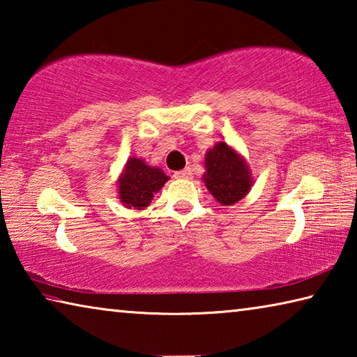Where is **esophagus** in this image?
Segmentation results:
<instances>
[{"instance_id": "obj_1", "label": "esophagus", "mask_w": 357, "mask_h": 357, "mask_svg": "<svg viewBox=\"0 0 357 357\" xmlns=\"http://www.w3.org/2000/svg\"><path fill=\"white\" fill-rule=\"evenodd\" d=\"M173 176L176 179H189L192 176V170H190V168H184V170L174 172Z\"/></svg>"}]
</instances>
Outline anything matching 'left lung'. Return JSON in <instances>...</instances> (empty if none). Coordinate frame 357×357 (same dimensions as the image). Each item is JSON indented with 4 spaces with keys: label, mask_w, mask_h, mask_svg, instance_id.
<instances>
[{
    "label": "left lung",
    "mask_w": 357,
    "mask_h": 357,
    "mask_svg": "<svg viewBox=\"0 0 357 357\" xmlns=\"http://www.w3.org/2000/svg\"><path fill=\"white\" fill-rule=\"evenodd\" d=\"M204 184L217 202L233 204L249 193L252 178L249 167L227 143H217L206 153Z\"/></svg>",
    "instance_id": "8db88e82"
}]
</instances>
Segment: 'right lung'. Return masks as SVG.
<instances>
[{
    "mask_svg": "<svg viewBox=\"0 0 357 357\" xmlns=\"http://www.w3.org/2000/svg\"><path fill=\"white\" fill-rule=\"evenodd\" d=\"M168 181L159 168L149 167L137 157H130L119 179V200L128 208L143 209L153 200L154 193Z\"/></svg>",
    "mask_w": 357,
    "mask_h": 357,
    "instance_id": "obj_1",
    "label": "right lung"
}]
</instances>
